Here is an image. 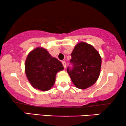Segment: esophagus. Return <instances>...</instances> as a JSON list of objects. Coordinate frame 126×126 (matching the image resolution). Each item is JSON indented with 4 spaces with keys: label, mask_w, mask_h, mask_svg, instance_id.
Listing matches in <instances>:
<instances>
[{
    "label": "esophagus",
    "mask_w": 126,
    "mask_h": 126,
    "mask_svg": "<svg viewBox=\"0 0 126 126\" xmlns=\"http://www.w3.org/2000/svg\"><path fill=\"white\" fill-rule=\"evenodd\" d=\"M63 63V67H64V68L65 69L66 68V63H65V61H63V63Z\"/></svg>",
    "instance_id": "obj_1"
}]
</instances>
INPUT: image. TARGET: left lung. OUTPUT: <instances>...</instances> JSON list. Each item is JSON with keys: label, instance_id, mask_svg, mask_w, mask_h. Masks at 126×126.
Here are the masks:
<instances>
[{"label": "left lung", "instance_id": "left-lung-1", "mask_svg": "<svg viewBox=\"0 0 126 126\" xmlns=\"http://www.w3.org/2000/svg\"><path fill=\"white\" fill-rule=\"evenodd\" d=\"M71 57L73 68H67V72L74 85L81 89L92 86L101 70V58L98 51L91 45L81 42L75 46Z\"/></svg>", "mask_w": 126, "mask_h": 126}]
</instances>
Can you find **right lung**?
Masks as SVG:
<instances>
[{"label": "right lung", "instance_id": "add662e5", "mask_svg": "<svg viewBox=\"0 0 126 126\" xmlns=\"http://www.w3.org/2000/svg\"><path fill=\"white\" fill-rule=\"evenodd\" d=\"M25 67L26 75L32 87L44 92L53 87L57 73L64 69L59 60L42 47H36L29 53Z\"/></svg>", "mask_w": 126, "mask_h": 126}]
</instances>
